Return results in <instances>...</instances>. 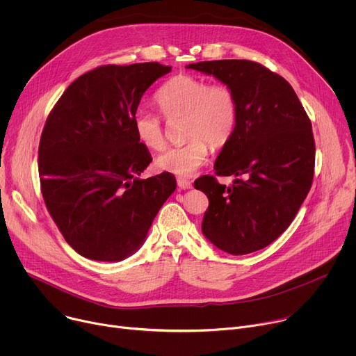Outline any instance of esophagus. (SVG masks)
Segmentation results:
<instances>
[{"instance_id": "obj_1", "label": "esophagus", "mask_w": 356, "mask_h": 356, "mask_svg": "<svg viewBox=\"0 0 356 356\" xmlns=\"http://www.w3.org/2000/svg\"><path fill=\"white\" fill-rule=\"evenodd\" d=\"M177 186L181 190H188V188H191V181H188L186 179H177Z\"/></svg>"}]
</instances>
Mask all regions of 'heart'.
Instances as JSON below:
<instances>
[{
  "label": "heart",
  "instance_id": "obj_1",
  "mask_svg": "<svg viewBox=\"0 0 356 356\" xmlns=\"http://www.w3.org/2000/svg\"><path fill=\"white\" fill-rule=\"evenodd\" d=\"M155 101L168 120L183 115L186 142L166 149L156 158V166L177 176H191L209 161L211 143L222 147L232 138L238 108L232 90L222 83L209 84L193 74L169 79L155 94ZM138 140L150 150H161L166 143L162 120L145 108L132 118Z\"/></svg>",
  "mask_w": 356,
  "mask_h": 356
}]
</instances>
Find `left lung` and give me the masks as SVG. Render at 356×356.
<instances>
[{"label":"left lung","instance_id":"obj_1","mask_svg":"<svg viewBox=\"0 0 356 356\" xmlns=\"http://www.w3.org/2000/svg\"><path fill=\"white\" fill-rule=\"evenodd\" d=\"M227 84L236 99V128L214 163L220 184L201 176L194 187L210 206L201 231L218 249L246 255L277 239L307 197L316 162L312 121L293 87L250 60H213L186 66Z\"/></svg>","mask_w":356,"mask_h":356}]
</instances>
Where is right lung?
I'll return each instance as SVG.
<instances>
[{"label": "right lung", "mask_w": 356, "mask_h": 356, "mask_svg": "<svg viewBox=\"0 0 356 356\" xmlns=\"http://www.w3.org/2000/svg\"><path fill=\"white\" fill-rule=\"evenodd\" d=\"M170 66L107 65L62 94L42 131L38 168L46 209L81 257L120 262L142 246L176 179H139L152 162L132 127L143 92Z\"/></svg>", "instance_id": "1"}]
</instances>
